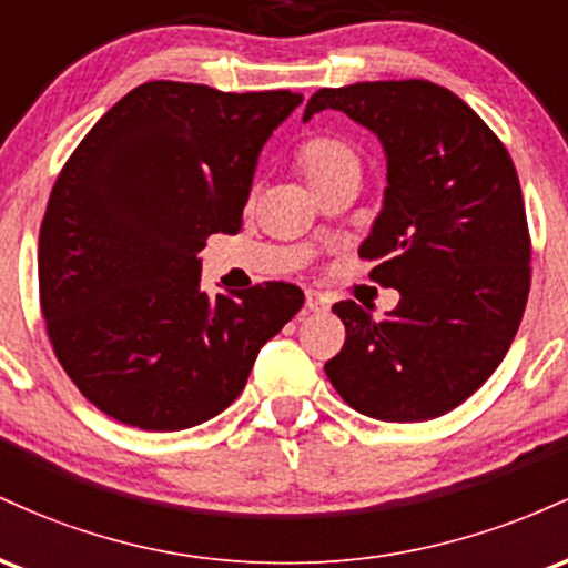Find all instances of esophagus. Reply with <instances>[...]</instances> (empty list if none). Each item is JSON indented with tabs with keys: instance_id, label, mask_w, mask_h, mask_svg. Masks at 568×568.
<instances>
[{
	"instance_id": "esophagus-1",
	"label": "esophagus",
	"mask_w": 568,
	"mask_h": 568,
	"mask_svg": "<svg viewBox=\"0 0 568 568\" xmlns=\"http://www.w3.org/2000/svg\"><path fill=\"white\" fill-rule=\"evenodd\" d=\"M325 306H328V298H325L323 293H317V291H306V310L321 312V310H325Z\"/></svg>"
}]
</instances>
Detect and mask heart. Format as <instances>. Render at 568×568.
I'll return each instance as SVG.
<instances>
[{
	"instance_id": "obj_1",
	"label": "heart",
	"mask_w": 568,
	"mask_h": 568,
	"mask_svg": "<svg viewBox=\"0 0 568 568\" xmlns=\"http://www.w3.org/2000/svg\"><path fill=\"white\" fill-rule=\"evenodd\" d=\"M296 168L312 189L338 179H361L363 158L349 139L336 133L310 135L296 149Z\"/></svg>"
}]
</instances>
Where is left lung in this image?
<instances>
[{"label":"left lung","mask_w":568,"mask_h":568,"mask_svg":"<svg viewBox=\"0 0 568 568\" xmlns=\"http://www.w3.org/2000/svg\"><path fill=\"white\" fill-rule=\"evenodd\" d=\"M379 135L387 189L361 245L371 280L400 291L384 321L334 304L344 347L325 363L336 393L382 422H427L497 371L524 317L531 237L518 173L494 130L427 80L357 82L310 98Z\"/></svg>","instance_id":"8db88e82"}]
</instances>
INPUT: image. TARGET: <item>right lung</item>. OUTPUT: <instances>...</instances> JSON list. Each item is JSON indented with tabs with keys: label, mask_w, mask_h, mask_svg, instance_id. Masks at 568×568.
<instances>
[{
	"label": "right lung",
	"mask_w": 568,
	"mask_h": 568,
	"mask_svg": "<svg viewBox=\"0 0 568 568\" xmlns=\"http://www.w3.org/2000/svg\"><path fill=\"white\" fill-rule=\"evenodd\" d=\"M298 103L291 90L143 82L71 152L39 230V304L98 410L152 433L202 425L302 310L283 280L207 296L197 258L207 234L240 232L258 152Z\"/></svg>",
	"instance_id": "obj_1"
}]
</instances>
